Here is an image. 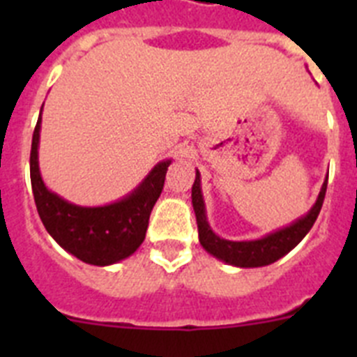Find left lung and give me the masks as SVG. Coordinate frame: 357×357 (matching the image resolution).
Wrapping results in <instances>:
<instances>
[{"label":"left lung","instance_id":"obj_1","mask_svg":"<svg viewBox=\"0 0 357 357\" xmlns=\"http://www.w3.org/2000/svg\"><path fill=\"white\" fill-rule=\"evenodd\" d=\"M326 191L327 178L324 185H321L320 195H318L311 211L305 216L298 218L291 225L275 230V232L264 236L261 239H254V241H229V239H223L214 234L213 229L209 227L206 216V204H204V197H202L200 173L197 172V178H195L193 189H191V200H193V209L195 214H197L200 245L211 255H214L216 259L223 261L227 264H232V266L257 268L275 263L282 255L293 250L311 230L313 223L317 222L318 214H320L321 204H324V198H326Z\"/></svg>","mask_w":357,"mask_h":357}]
</instances>
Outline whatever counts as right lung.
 <instances>
[{"label": "right lung", "instance_id": "obj_1", "mask_svg": "<svg viewBox=\"0 0 357 357\" xmlns=\"http://www.w3.org/2000/svg\"><path fill=\"white\" fill-rule=\"evenodd\" d=\"M39 132L40 116L31 137L30 178L37 213L50 236L69 254L96 266H109L134 254L144 241L151 209L160 197L172 160L157 164L128 197L114 204L102 207L75 206L44 185L37 151Z\"/></svg>", "mask_w": 357, "mask_h": 357}]
</instances>
